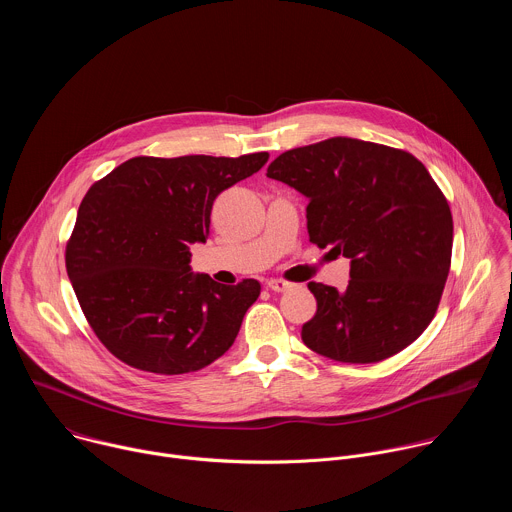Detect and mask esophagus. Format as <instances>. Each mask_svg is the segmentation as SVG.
I'll use <instances>...</instances> for the list:
<instances>
[{
    "instance_id": "esophagus-1",
    "label": "esophagus",
    "mask_w": 512,
    "mask_h": 512,
    "mask_svg": "<svg viewBox=\"0 0 512 512\" xmlns=\"http://www.w3.org/2000/svg\"><path fill=\"white\" fill-rule=\"evenodd\" d=\"M267 287H269L271 291H277V294H281V291H287V289L294 287V283H289V281H285V279H269V281H267Z\"/></svg>"
}]
</instances>
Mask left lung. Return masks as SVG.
<instances>
[{
	"label": "left lung",
	"mask_w": 512,
	"mask_h": 512,
	"mask_svg": "<svg viewBox=\"0 0 512 512\" xmlns=\"http://www.w3.org/2000/svg\"><path fill=\"white\" fill-rule=\"evenodd\" d=\"M267 176L308 198V233L350 259L344 291L310 281L318 302L302 340L338 362L385 360L429 326L450 273L454 223L427 168L403 150L330 137L277 156Z\"/></svg>",
	"instance_id": "8db88e82"
}]
</instances>
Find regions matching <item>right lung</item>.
Returning a JSON list of instances; mask_svg holds the SVG:
<instances>
[{
    "label": "right lung",
    "mask_w": 512,
    "mask_h": 512,
    "mask_svg": "<svg viewBox=\"0 0 512 512\" xmlns=\"http://www.w3.org/2000/svg\"><path fill=\"white\" fill-rule=\"evenodd\" d=\"M267 160V152L139 156L89 188L66 245V273L111 354L139 371L184 375L233 346L261 285L194 273L190 245L206 243L214 198Z\"/></svg>",
    "instance_id": "add662e5"
}]
</instances>
